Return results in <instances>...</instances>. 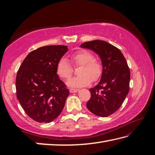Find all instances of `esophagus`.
<instances>
[{
	"label": "esophagus",
	"instance_id": "34e87169",
	"mask_svg": "<svg viewBox=\"0 0 155 155\" xmlns=\"http://www.w3.org/2000/svg\"><path fill=\"white\" fill-rule=\"evenodd\" d=\"M78 91H79V90L75 89V88H71V89H70V93H77V92H78Z\"/></svg>",
	"mask_w": 155,
	"mask_h": 155
}]
</instances>
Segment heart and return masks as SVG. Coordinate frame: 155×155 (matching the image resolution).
Here are the masks:
<instances>
[{
    "mask_svg": "<svg viewBox=\"0 0 155 155\" xmlns=\"http://www.w3.org/2000/svg\"><path fill=\"white\" fill-rule=\"evenodd\" d=\"M94 55L90 51L81 50L71 55V60L75 66L81 65L78 71L79 75L68 81V85L73 87H82L89 84L92 81H96L101 77L103 68L100 62L94 59ZM73 69L67 58H61L57 65L58 75L64 79L71 77Z\"/></svg>",
    "mask_w": 155,
    "mask_h": 155,
    "instance_id": "obj_1",
    "label": "heart"
}]
</instances>
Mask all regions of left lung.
Wrapping results in <instances>:
<instances>
[{
    "mask_svg": "<svg viewBox=\"0 0 155 155\" xmlns=\"http://www.w3.org/2000/svg\"><path fill=\"white\" fill-rule=\"evenodd\" d=\"M99 55L103 74L97 86L89 89L87 107L98 117H106L119 109L129 92L130 72L121 51L107 42L94 40L81 44Z\"/></svg>",
    "mask_w": 155,
    "mask_h": 155,
    "instance_id": "obj_1",
    "label": "left lung"
}]
</instances>
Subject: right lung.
I'll use <instances>...</instances> for the list:
<instances>
[{"mask_svg": "<svg viewBox=\"0 0 155 155\" xmlns=\"http://www.w3.org/2000/svg\"><path fill=\"white\" fill-rule=\"evenodd\" d=\"M67 51V46H45L22 62L16 77V97L32 120L51 123L63 109L69 90L58 77L57 65Z\"/></svg>", "mask_w": 155, "mask_h": 155, "instance_id": "right-lung-1", "label": "right lung"}]
</instances>
